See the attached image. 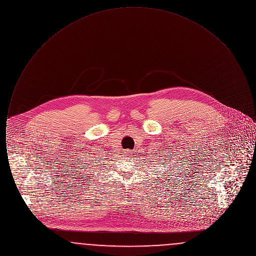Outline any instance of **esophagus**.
I'll return each mask as SVG.
<instances>
[{
  "mask_svg": "<svg viewBox=\"0 0 256 256\" xmlns=\"http://www.w3.org/2000/svg\"><path fill=\"white\" fill-rule=\"evenodd\" d=\"M124 154H126V156L128 158H132L134 156V152H132V150H126Z\"/></svg>",
  "mask_w": 256,
  "mask_h": 256,
  "instance_id": "esophagus-1",
  "label": "esophagus"
}]
</instances>
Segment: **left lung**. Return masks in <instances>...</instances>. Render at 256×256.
<instances>
[{
  "label": "left lung",
  "mask_w": 256,
  "mask_h": 256,
  "mask_svg": "<svg viewBox=\"0 0 256 256\" xmlns=\"http://www.w3.org/2000/svg\"><path fill=\"white\" fill-rule=\"evenodd\" d=\"M159 161H160V160H159Z\"/></svg>",
  "instance_id": "1"
}]
</instances>
